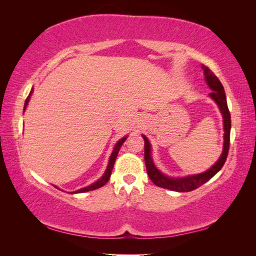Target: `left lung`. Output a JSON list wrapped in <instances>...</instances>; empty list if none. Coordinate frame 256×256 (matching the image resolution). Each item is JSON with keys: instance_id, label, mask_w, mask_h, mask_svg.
Segmentation results:
<instances>
[{"instance_id": "1", "label": "left lung", "mask_w": 256, "mask_h": 256, "mask_svg": "<svg viewBox=\"0 0 256 256\" xmlns=\"http://www.w3.org/2000/svg\"><path fill=\"white\" fill-rule=\"evenodd\" d=\"M204 74H205V81L208 84L209 88L212 90V93H209V98L214 100V103L217 104L218 108L222 115L224 118V148L222 153H221L218 161L216 162L214 166L210 168L207 171L198 174L192 175H186L182 176V178H171L163 174L160 170H158L152 158V152H151V144L148 140L144 134H142V138L144 140V162L148 175H149L150 180L158 187H163L170 190L185 192L194 190L198 187L205 184L210 178L217 174L221 168L224 166V164L226 160L229 152V146H230V130H231V117L230 112L228 110V104H226V98L222 84L219 81V78L216 76L212 70L208 69L207 66H202Z\"/></svg>"}]
</instances>
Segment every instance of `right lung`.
Returning a JSON list of instances; mask_svg holds the SVG:
<instances>
[{
	"mask_svg": "<svg viewBox=\"0 0 256 256\" xmlns=\"http://www.w3.org/2000/svg\"><path fill=\"white\" fill-rule=\"evenodd\" d=\"M32 93H34V88H32V90H30V95L27 96V98H26V100H25L24 112H25V110H26V108H27L28 102H30V98H32ZM127 138H128V136H124V137H122V139H119V140L117 141V142H116L115 146H114V149H112V154H110V156L108 166H107V168H106V170H105L104 174L102 175V178H98V180H96V182H94L93 184H90V185H88V186H86V187H83V188H80V190H76V192H71V194H78V192H84L94 190H98V188H100V187H102V186H104V185L107 183V182H108V180H110V178L112 170V168H114V164H115L116 158H117V156H118V152H119V150H120V148H122V144L124 142V141H126V139H127ZM54 187H56V188H58V187H56V186H54ZM58 190H60V188H58Z\"/></svg>",
	"mask_w": 256,
	"mask_h": 256,
	"instance_id": "1",
	"label": "right lung"
}]
</instances>
